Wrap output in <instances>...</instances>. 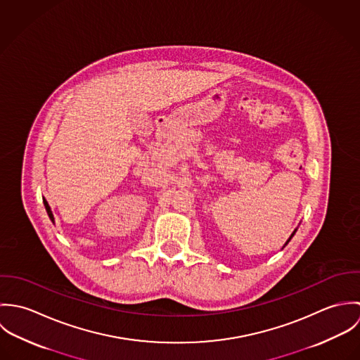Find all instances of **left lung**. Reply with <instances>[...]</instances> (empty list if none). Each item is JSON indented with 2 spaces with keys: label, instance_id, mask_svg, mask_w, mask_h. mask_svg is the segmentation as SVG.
<instances>
[{
  "label": "left lung",
  "instance_id": "obj_1",
  "mask_svg": "<svg viewBox=\"0 0 360 360\" xmlns=\"http://www.w3.org/2000/svg\"><path fill=\"white\" fill-rule=\"evenodd\" d=\"M294 234H295V231H294V233H292V234H291V237H290V238H288V241H287V243H285V245H287V244H288V243H290V240H291V238H292V237H294Z\"/></svg>",
  "mask_w": 360,
  "mask_h": 360
}]
</instances>
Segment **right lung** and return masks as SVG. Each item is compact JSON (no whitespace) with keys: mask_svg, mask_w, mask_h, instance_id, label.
Wrapping results in <instances>:
<instances>
[{"mask_svg":"<svg viewBox=\"0 0 360 360\" xmlns=\"http://www.w3.org/2000/svg\"><path fill=\"white\" fill-rule=\"evenodd\" d=\"M43 202H44V206H46V210H47V213H49L50 219H51L52 221H53V214H52L51 207H50V205H49V202H47L46 200H43Z\"/></svg>","mask_w":360,"mask_h":360,"instance_id":"add662e5","label":"right lung"}]
</instances>
